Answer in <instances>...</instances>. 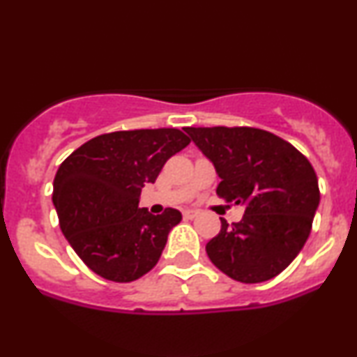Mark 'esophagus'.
I'll return each instance as SVG.
<instances>
[{
  "instance_id": "obj_1",
  "label": "esophagus",
  "mask_w": 357,
  "mask_h": 357,
  "mask_svg": "<svg viewBox=\"0 0 357 357\" xmlns=\"http://www.w3.org/2000/svg\"><path fill=\"white\" fill-rule=\"evenodd\" d=\"M199 215V211H196V210H184L183 211V216L186 220H192V218H196V216Z\"/></svg>"
}]
</instances>
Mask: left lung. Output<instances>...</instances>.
<instances>
[{
	"label": "left lung",
	"mask_w": 357,
	"mask_h": 357,
	"mask_svg": "<svg viewBox=\"0 0 357 357\" xmlns=\"http://www.w3.org/2000/svg\"><path fill=\"white\" fill-rule=\"evenodd\" d=\"M220 176L216 192L245 204L238 223L221 218L206 253L225 275L243 284L273 278L309 238L317 210V176L290 142L253 127H184Z\"/></svg>",
	"instance_id": "obj_1"
}]
</instances>
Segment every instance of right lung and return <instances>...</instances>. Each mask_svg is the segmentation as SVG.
<instances>
[{"mask_svg":"<svg viewBox=\"0 0 357 357\" xmlns=\"http://www.w3.org/2000/svg\"><path fill=\"white\" fill-rule=\"evenodd\" d=\"M188 144L178 129L121 130L90 139L61 162L52 199L61 233L92 272L132 282L158 264L183 216L139 208L141 190Z\"/></svg>","mask_w":357,"mask_h":357,"instance_id":"obj_1","label":"right lung"}]
</instances>
